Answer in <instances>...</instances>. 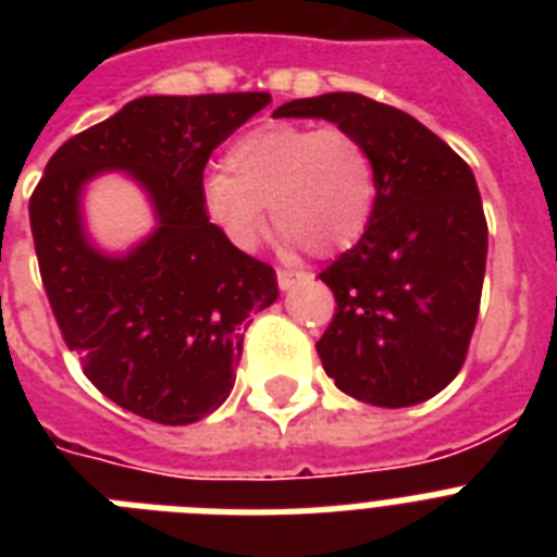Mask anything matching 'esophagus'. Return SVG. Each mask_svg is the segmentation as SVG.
<instances>
[{"mask_svg":"<svg viewBox=\"0 0 557 557\" xmlns=\"http://www.w3.org/2000/svg\"><path fill=\"white\" fill-rule=\"evenodd\" d=\"M306 280H309V274H306V271L277 269V283H280V288H283V292L300 286V283H306Z\"/></svg>","mask_w":557,"mask_h":557,"instance_id":"obj_1","label":"esophagus"}]
</instances>
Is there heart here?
<instances>
[{
    "mask_svg": "<svg viewBox=\"0 0 557 557\" xmlns=\"http://www.w3.org/2000/svg\"><path fill=\"white\" fill-rule=\"evenodd\" d=\"M227 170L205 176V208L231 243L253 248L265 208L286 245L335 253L361 239L375 210V164L367 144L341 126L269 124L239 135Z\"/></svg>",
    "mask_w": 557,
    "mask_h": 557,
    "instance_id": "heart-1",
    "label": "heart"
}]
</instances>
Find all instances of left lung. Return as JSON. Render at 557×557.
Instances as JSON below:
<instances>
[{
  "instance_id": "1",
  "label": "left lung",
  "mask_w": 557,
  "mask_h": 557,
  "mask_svg": "<svg viewBox=\"0 0 557 557\" xmlns=\"http://www.w3.org/2000/svg\"><path fill=\"white\" fill-rule=\"evenodd\" d=\"M356 133L375 164L364 236L321 280L335 318L318 356L335 387L375 407H410L457 379L483 295L488 225L474 173L440 135L356 91L283 103Z\"/></svg>"
}]
</instances>
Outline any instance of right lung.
<instances>
[{
	"mask_svg": "<svg viewBox=\"0 0 557 557\" xmlns=\"http://www.w3.org/2000/svg\"><path fill=\"white\" fill-rule=\"evenodd\" d=\"M271 103L269 91L150 95L74 135L30 196V234L65 347L115 405L190 424L234 389L248 318L277 300V274L210 222V152ZM121 172L143 187L157 227L124 255L85 231L82 193Z\"/></svg>",
	"mask_w": 557,
	"mask_h": 557,
	"instance_id": "right-lung-1",
	"label": "right lung"
}]
</instances>
